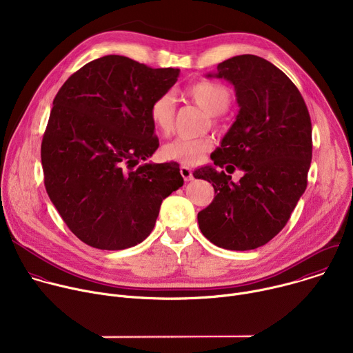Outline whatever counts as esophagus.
<instances>
[{"mask_svg": "<svg viewBox=\"0 0 353 353\" xmlns=\"http://www.w3.org/2000/svg\"><path fill=\"white\" fill-rule=\"evenodd\" d=\"M180 173H181V176H183V179H184L185 181L192 180V172H191V169H190L188 166H181V168H180Z\"/></svg>", "mask_w": 353, "mask_h": 353, "instance_id": "34e87169", "label": "esophagus"}]
</instances>
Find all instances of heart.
<instances>
[{
  "label": "heart",
  "mask_w": 353,
  "mask_h": 353,
  "mask_svg": "<svg viewBox=\"0 0 353 353\" xmlns=\"http://www.w3.org/2000/svg\"><path fill=\"white\" fill-rule=\"evenodd\" d=\"M187 96L192 102L207 112L215 120L216 116L228 110L232 102L229 89L216 82H196L187 89ZM176 113V100L172 93H163L158 96L149 109V117L154 127L162 132L169 134L173 128ZM212 138L208 135L198 138L179 137L168 142L162 154L166 159L174 161L183 165H195L201 162L208 150L212 149Z\"/></svg>",
  "instance_id": "heart-1"
}]
</instances>
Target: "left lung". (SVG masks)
<instances>
[{"instance_id":"obj_1","label":"left lung","mask_w":353,"mask_h":353,"mask_svg":"<svg viewBox=\"0 0 353 353\" xmlns=\"http://www.w3.org/2000/svg\"><path fill=\"white\" fill-rule=\"evenodd\" d=\"M208 77L229 81L239 113L214 150V166L194 170L212 183L215 198L198 212L203 234L215 245L245 251L267 244L288 223L307 187L312 120L299 89L270 61L243 54ZM245 172L239 183L216 167Z\"/></svg>"}]
</instances>
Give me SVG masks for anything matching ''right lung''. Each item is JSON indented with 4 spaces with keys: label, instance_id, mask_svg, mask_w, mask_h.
<instances>
[{
    "label": "right lung",
    "instance_id": "add662e5",
    "mask_svg": "<svg viewBox=\"0 0 353 353\" xmlns=\"http://www.w3.org/2000/svg\"><path fill=\"white\" fill-rule=\"evenodd\" d=\"M179 74L105 56L74 72L56 94L41 141L44 185L88 245L124 250L143 241L162 201L183 185L177 162L137 166L159 146L150 105Z\"/></svg>",
    "mask_w": 353,
    "mask_h": 353
}]
</instances>
